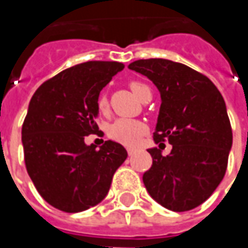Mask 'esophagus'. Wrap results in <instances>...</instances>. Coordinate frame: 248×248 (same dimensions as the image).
<instances>
[{
  "instance_id": "obj_1",
  "label": "esophagus",
  "mask_w": 248,
  "mask_h": 248,
  "mask_svg": "<svg viewBox=\"0 0 248 248\" xmlns=\"http://www.w3.org/2000/svg\"><path fill=\"white\" fill-rule=\"evenodd\" d=\"M127 152H128V156H132V155L135 153V149H134V148H128V149H127Z\"/></svg>"
}]
</instances>
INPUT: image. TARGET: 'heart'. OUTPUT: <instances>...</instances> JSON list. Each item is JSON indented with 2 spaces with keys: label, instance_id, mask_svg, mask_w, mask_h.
<instances>
[{
  "label": "heart",
  "instance_id": "b5f03b06",
  "mask_svg": "<svg viewBox=\"0 0 248 248\" xmlns=\"http://www.w3.org/2000/svg\"><path fill=\"white\" fill-rule=\"evenodd\" d=\"M129 88L138 96L139 99H142L143 95L148 91H150L148 85H145V84H142V82L139 81L129 82ZM98 108H99L100 111H105V110L108 109V98H106V95H102L99 98ZM145 131H146V125L142 121L132 119H119L110 124L108 134H109L110 138L113 139V140H116V142H119V143H123L125 146H134V145L138 143L139 139L143 137Z\"/></svg>",
  "mask_w": 248,
  "mask_h": 248
}]
</instances>
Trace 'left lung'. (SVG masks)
<instances>
[{
	"mask_svg": "<svg viewBox=\"0 0 248 248\" xmlns=\"http://www.w3.org/2000/svg\"><path fill=\"white\" fill-rule=\"evenodd\" d=\"M128 67L146 76L160 91L153 139L172 145L168 156L149 149L153 163L143 174V184L168 210H193L213 195L226 172L232 127L224 98L208 77L182 63L140 59Z\"/></svg>",
	"mask_w": 248,
	"mask_h": 248,
	"instance_id": "1",
	"label": "left lung"
}]
</instances>
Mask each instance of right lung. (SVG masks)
<instances>
[{
	"label": "right lung",
	"mask_w": 248,
	"mask_h": 248,
	"mask_svg": "<svg viewBox=\"0 0 248 248\" xmlns=\"http://www.w3.org/2000/svg\"><path fill=\"white\" fill-rule=\"evenodd\" d=\"M124 69L119 62L76 64L43 82L30 100L22 127L26 170L46 203L80 213L100 203L127 150L106 140L99 149L84 139L96 134L98 99Z\"/></svg>",
	"instance_id": "right-lung-1"
}]
</instances>
